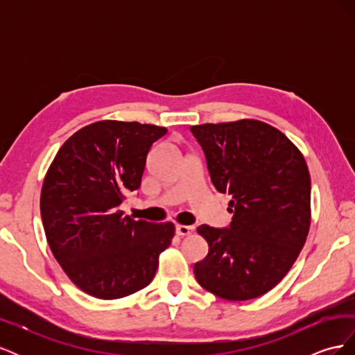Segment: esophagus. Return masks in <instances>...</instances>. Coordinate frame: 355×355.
I'll use <instances>...</instances> for the list:
<instances>
[{"label": "esophagus", "instance_id": "1", "mask_svg": "<svg viewBox=\"0 0 355 355\" xmlns=\"http://www.w3.org/2000/svg\"><path fill=\"white\" fill-rule=\"evenodd\" d=\"M194 232V227H188V225H176V234L180 237H187Z\"/></svg>", "mask_w": 355, "mask_h": 355}]
</instances>
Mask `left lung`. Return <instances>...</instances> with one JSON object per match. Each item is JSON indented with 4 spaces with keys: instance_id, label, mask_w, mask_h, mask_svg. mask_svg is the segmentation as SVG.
Wrapping results in <instances>:
<instances>
[{
    "instance_id": "8db88e82",
    "label": "left lung",
    "mask_w": 355,
    "mask_h": 355,
    "mask_svg": "<svg viewBox=\"0 0 355 355\" xmlns=\"http://www.w3.org/2000/svg\"><path fill=\"white\" fill-rule=\"evenodd\" d=\"M214 188L232 197L231 227L197 230L209 253L194 265L198 284L225 300L270 292L297 259L311 225V178L299 148L252 118L191 125Z\"/></svg>"
}]
</instances>
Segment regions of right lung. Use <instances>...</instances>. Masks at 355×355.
Here are the masks:
<instances>
[{
    "mask_svg": "<svg viewBox=\"0 0 355 355\" xmlns=\"http://www.w3.org/2000/svg\"><path fill=\"white\" fill-rule=\"evenodd\" d=\"M166 127L103 120L60 146L42 182L40 210L50 250L69 280L98 299H120L153 282L175 237L171 222L118 210L141 187L146 157Z\"/></svg>",
    "mask_w": 355,
    "mask_h": 355,
    "instance_id": "add662e5",
    "label": "right lung"
}]
</instances>
